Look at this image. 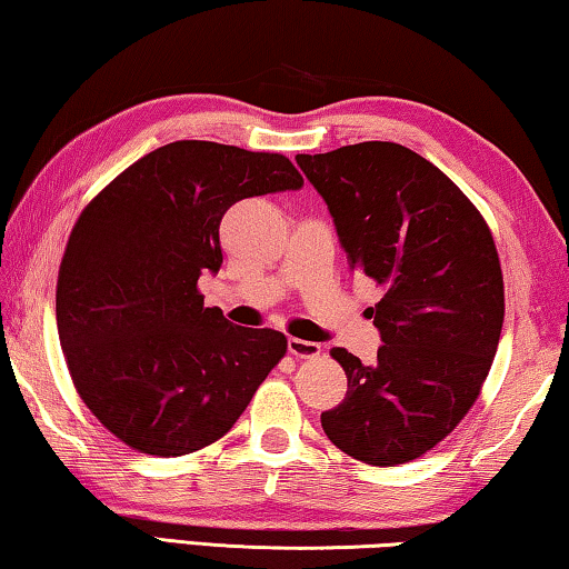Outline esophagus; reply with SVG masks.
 <instances>
[{"instance_id": "34e87169", "label": "esophagus", "mask_w": 569, "mask_h": 569, "mask_svg": "<svg viewBox=\"0 0 569 569\" xmlns=\"http://www.w3.org/2000/svg\"><path fill=\"white\" fill-rule=\"evenodd\" d=\"M287 347H290V355L297 357V360H312V357H317V355L322 352L320 345L300 340V337H290V342H287Z\"/></svg>"}]
</instances>
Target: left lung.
Returning <instances> with one entry per match:
<instances>
[{
  "label": "left lung",
  "instance_id": "1",
  "mask_svg": "<svg viewBox=\"0 0 569 569\" xmlns=\"http://www.w3.org/2000/svg\"><path fill=\"white\" fill-rule=\"evenodd\" d=\"M297 164L330 207L347 264L385 290L370 307L377 362L332 347L347 395L322 430L365 465L412 462L465 420L490 375L505 320L492 232L442 169L402 144H347Z\"/></svg>",
  "mask_w": 569,
  "mask_h": 569
}]
</instances>
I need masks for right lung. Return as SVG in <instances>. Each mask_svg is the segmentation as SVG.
<instances>
[{"label":"right lung","mask_w":569,"mask_h":569,"mask_svg":"<svg viewBox=\"0 0 569 569\" xmlns=\"http://www.w3.org/2000/svg\"><path fill=\"white\" fill-rule=\"evenodd\" d=\"M284 154L179 139L117 174L72 227L57 330L77 395L119 442L154 457L224 437L287 355L277 330L204 307L219 222L244 197L300 189Z\"/></svg>","instance_id":"obj_1"}]
</instances>
